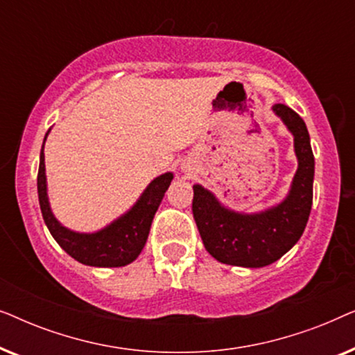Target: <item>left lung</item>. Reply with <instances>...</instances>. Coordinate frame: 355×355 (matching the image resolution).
<instances>
[{
	"label": "left lung",
	"mask_w": 355,
	"mask_h": 355,
	"mask_svg": "<svg viewBox=\"0 0 355 355\" xmlns=\"http://www.w3.org/2000/svg\"><path fill=\"white\" fill-rule=\"evenodd\" d=\"M293 134L297 171L286 197L263 211H236L215 193L193 184L192 213L208 254L226 265L263 268L297 244L313 198L315 158L304 119L286 105L271 106Z\"/></svg>",
	"instance_id": "8db88e82"
}]
</instances>
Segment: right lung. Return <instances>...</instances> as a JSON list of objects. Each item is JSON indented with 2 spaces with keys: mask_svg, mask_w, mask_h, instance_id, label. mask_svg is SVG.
Returning <instances> with one entry per match:
<instances>
[{
  "mask_svg": "<svg viewBox=\"0 0 355 355\" xmlns=\"http://www.w3.org/2000/svg\"><path fill=\"white\" fill-rule=\"evenodd\" d=\"M48 134H50V130L43 139L37 189L43 220H45L48 231L51 232L53 239L61 245V249L66 254H69L72 259L84 265L98 266V268H116V266L132 263L145 247L153 216L163 200L164 192L168 191L169 184L173 181L174 174L168 171L155 178L128 211L101 230L94 232L72 231L58 221L50 207L45 153H43Z\"/></svg>",
  "mask_w": 355,
  "mask_h": 355,
  "instance_id": "right-lung-1",
  "label": "right lung"
}]
</instances>
